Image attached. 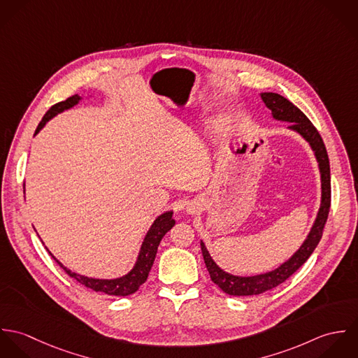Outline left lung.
<instances>
[{
  "mask_svg": "<svg viewBox=\"0 0 358 358\" xmlns=\"http://www.w3.org/2000/svg\"><path fill=\"white\" fill-rule=\"evenodd\" d=\"M260 98L266 107L271 111V117L277 121L289 122L288 129L299 134L313 150L314 157L318 164L320 180H321V203L314 219V223L307 234L303 244L298 251L280 264L277 268L260 273L255 275H234L223 268H220L216 262L212 259L209 251L205 247L204 241H201V251L204 256L205 266L210 275V280L226 294L233 296H252L259 295L266 291L275 288L282 284L287 278H289L313 254L315 247L318 245L322 230L328 217L329 206H331V172H329V159L325 145L314 128V125L308 121L306 115L294 104L274 92H262Z\"/></svg>",
  "mask_w": 358,
  "mask_h": 358,
  "instance_id": "obj_1",
  "label": "left lung"
}]
</instances>
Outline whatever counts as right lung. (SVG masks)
Wrapping results in <instances>:
<instances>
[{
    "instance_id": "1",
    "label": "right lung",
    "mask_w": 358,
    "mask_h": 358,
    "mask_svg": "<svg viewBox=\"0 0 358 358\" xmlns=\"http://www.w3.org/2000/svg\"><path fill=\"white\" fill-rule=\"evenodd\" d=\"M81 101H83V98L80 95H74L63 102L56 103L55 106H52L51 108L47 111V114L44 115V118L41 120V122L38 124L34 136L47 125V122L55 115L77 106ZM172 215H173V210H165L164 213L158 215L154 219L150 229L148 230V233L143 238V243L141 245V250H139V254H138L134 267L125 275H121L117 278H110V280L94 278V277H87V275L74 273L70 268H67L66 266H63L55 256L52 255L50 250H48V252L59 263V266L63 267V270L71 278L77 280L81 285L92 289L95 292H103V294L111 295V296H128V295L136 292L139 289V287L148 280V275L153 266L155 254H157V250H158V245H159L162 237L175 226V219L172 217Z\"/></svg>"
}]
</instances>
